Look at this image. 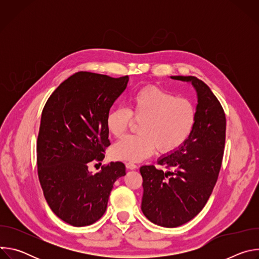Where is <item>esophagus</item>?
Here are the masks:
<instances>
[{"mask_svg": "<svg viewBox=\"0 0 259 259\" xmlns=\"http://www.w3.org/2000/svg\"><path fill=\"white\" fill-rule=\"evenodd\" d=\"M126 167H127L128 169H130V170H134V169L137 168V166H136L134 163H131V162L126 163Z\"/></svg>", "mask_w": 259, "mask_h": 259, "instance_id": "obj_1", "label": "esophagus"}]
</instances>
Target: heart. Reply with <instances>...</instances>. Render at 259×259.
Masks as SVG:
<instances>
[{
    "mask_svg": "<svg viewBox=\"0 0 259 259\" xmlns=\"http://www.w3.org/2000/svg\"><path fill=\"white\" fill-rule=\"evenodd\" d=\"M132 117L139 123V135L119 140L112 149L115 159L139 162L149 158L156 146L161 153L176 151L191 137L197 122L194 102L176 97L163 89L150 86L133 93L128 108L117 107L107 114V131L121 137L129 128Z\"/></svg>",
    "mask_w": 259,
    "mask_h": 259,
    "instance_id": "b5f03b06",
    "label": "heart"
}]
</instances>
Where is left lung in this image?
<instances>
[{
  "instance_id": "1",
  "label": "left lung",
  "mask_w": 259,
  "mask_h": 259,
  "mask_svg": "<svg viewBox=\"0 0 259 259\" xmlns=\"http://www.w3.org/2000/svg\"><path fill=\"white\" fill-rule=\"evenodd\" d=\"M192 83L197 97V122L191 137L176 151L140 167L141 210L153 224L176 228L197 216L206 205L219 174L226 142V115L210 88L196 77L172 76Z\"/></svg>"
}]
</instances>
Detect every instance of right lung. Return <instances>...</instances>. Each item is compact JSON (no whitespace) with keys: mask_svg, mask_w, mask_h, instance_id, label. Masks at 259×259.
Wrapping results in <instances>:
<instances>
[{"mask_svg":"<svg viewBox=\"0 0 259 259\" xmlns=\"http://www.w3.org/2000/svg\"><path fill=\"white\" fill-rule=\"evenodd\" d=\"M128 81V76L79 71L56 88L43 108L36 141L39 180L51 210L70 226L97 221L115 181L126 174L122 162L102 166L96 174L88 166L104 158L110 144L106 116Z\"/></svg>","mask_w":259,"mask_h":259,"instance_id":"1","label":"right lung"}]
</instances>
